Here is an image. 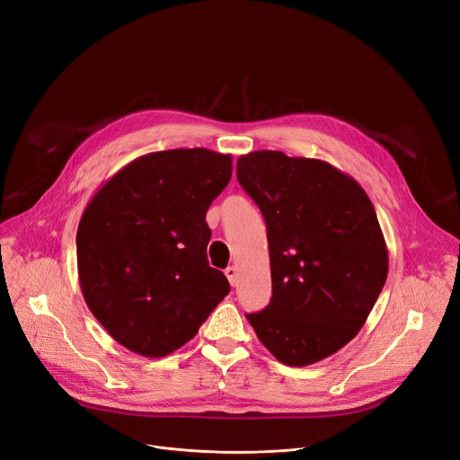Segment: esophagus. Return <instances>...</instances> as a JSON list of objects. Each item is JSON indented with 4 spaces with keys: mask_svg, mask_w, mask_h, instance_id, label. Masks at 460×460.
<instances>
[{
    "mask_svg": "<svg viewBox=\"0 0 460 460\" xmlns=\"http://www.w3.org/2000/svg\"><path fill=\"white\" fill-rule=\"evenodd\" d=\"M226 277H227L231 286H236V282H238V270H236V266H229L226 270Z\"/></svg>",
    "mask_w": 460,
    "mask_h": 460,
    "instance_id": "34e87169",
    "label": "esophagus"
}]
</instances>
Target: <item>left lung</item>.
Here are the masks:
<instances>
[{
    "label": "left lung",
    "mask_w": 460,
    "mask_h": 460,
    "mask_svg": "<svg viewBox=\"0 0 460 460\" xmlns=\"http://www.w3.org/2000/svg\"><path fill=\"white\" fill-rule=\"evenodd\" d=\"M236 178L268 229L271 301L247 314L284 365L336 354L365 324L387 280L389 253L361 185L321 159L277 150L240 155Z\"/></svg>",
    "instance_id": "obj_1"
}]
</instances>
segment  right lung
I'll use <instances>...</instances> for the list:
<instances>
[{
	"mask_svg": "<svg viewBox=\"0 0 460 460\" xmlns=\"http://www.w3.org/2000/svg\"><path fill=\"white\" fill-rule=\"evenodd\" d=\"M231 171L229 154L207 148L152 152L86 205L76 231L80 289L119 345L169 356L229 294L226 275L207 261L205 213Z\"/></svg>",
	"mask_w": 460,
	"mask_h": 460,
	"instance_id": "1",
	"label": "right lung"
}]
</instances>
